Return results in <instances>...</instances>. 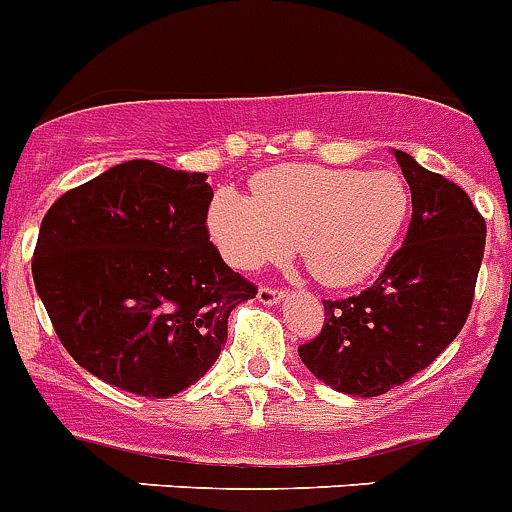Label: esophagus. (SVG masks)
Segmentation results:
<instances>
[{"mask_svg":"<svg viewBox=\"0 0 512 512\" xmlns=\"http://www.w3.org/2000/svg\"><path fill=\"white\" fill-rule=\"evenodd\" d=\"M256 300H259L261 305H277L279 300H285V292L274 290V287H259Z\"/></svg>","mask_w":512,"mask_h":512,"instance_id":"esophagus-1","label":"esophagus"}]
</instances>
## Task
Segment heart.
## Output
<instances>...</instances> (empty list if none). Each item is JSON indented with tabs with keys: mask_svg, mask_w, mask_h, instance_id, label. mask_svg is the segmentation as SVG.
<instances>
[{
	"mask_svg": "<svg viewBox=\"0 0 512 512\" xmlns=\"http://www.w3.org/2000/svg\"><path fill=\"white\" fill-rule=\"evenodd\" d=\"M409 209L412 196L393 170L282 165L253 181V196L217 191L207 227L222 259L240 272L287 259L298 243L321 285L349 287L386 264Z\"/></svg>",
	"mask_w": 512,
	"mask_h": 512,
	"instance_id": "obj_1",
	"label": "heart"
}]
</instances>
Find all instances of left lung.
Returning <instances> with one entry per match:
<instances>
[{"mask_svg":"<svg viewBox=\"0 0 512 512\" xmlns=\"http://www.w3.org/2000/svg\"><path fill=\"white\" fill-rule=\"evenodd\" d=\"M412 191V222L375 285L323 300L326 321L298 347L318 381L349 396H381L425 370L464 329L487 225L469 194L393 150Z\"/></svg>","mask_w":512,"mask_h":512,"instance_id":"1","label":"left lung"}]
</instances>
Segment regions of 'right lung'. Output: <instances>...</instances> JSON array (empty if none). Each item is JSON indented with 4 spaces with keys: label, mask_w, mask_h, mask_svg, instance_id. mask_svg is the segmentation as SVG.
I'll return each instance as SVG.
<instances>
[{
    "label": "right lung",
    "mask_w": 512,
    "mask_h": 512,
    "mask_svg": "<svg viewBox=\"0 0 512 512\" xmlns=\"http://www.w3.org/2000/svg\"><path fill=\"white\" fill-rule=\"evenodd\" d=\"M209 202L207 173L129 160L51 204L33 282L87 373L168 399L220 357L230 310L256 287L209 243Z\"/></svg>",
    "instance_id": "1"
}]
</instances>
